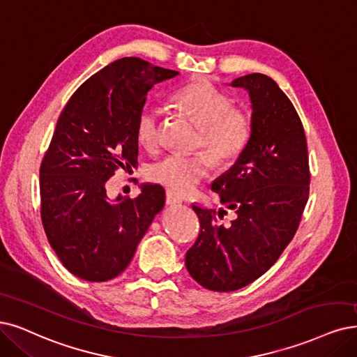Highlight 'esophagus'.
Returning a JSON list of instances; mask_svg holds the SVG:
<instances>
[{
    "instance_id": "esophagus-1",
    "label": "esophagus",
    "mask_w": 357,
    "mask_h": 357,
    "mask_svg": "<svg viewBox=\"0 0 357 357\" xmlns=\"http://www.w3.org/2000/svg\"><path fill=\"white\" fill-rule=\"evenodd\" d=\"M166 203H167L169 206L179 204V203H182V197H179V195L175 194L174 191L167 190V191H166Z\"/></svg>"
}]
</instances>
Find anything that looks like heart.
<instances>
[{
  "mask_svg": "<svg viewBox=\"0 0 357 357\" xmlns=\"http://www.w3.org/2000/svg\"><path fill=\"white\" fill-rule=\"evenodd\" d=\"M175 101L200 125L197 147L207 149L192 154L172 153L154 163L149 176L175 194H191L208 176L213 160L229 165L238 158L252 138L253 121L245 110L232 107V100L206 81H195L182 86ZM162 113L155 105L145 104L138 113L137 137L147 149L160 142Z\"/></svg>",
  "mask_w": 357,
  "mask_h": 357,
  "instance_id": "obj_1",
  "label": "heart"
}]
</instances>
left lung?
I'll list each match as a JSON object with an SVG mask.
<instances>
[{
    "instance_id": "1",
    "label": "left lung",
    "mask_w": 357,
    "mask_h": 357,
    "mask_svg": "<svg viewBox=\"0 0 357 357\" xmlns=\"http://www.w3.org/2000/svg\"><path fill=\"white\" fill-rule=\"evenodd\" d=\"M252 101V138L212 190L235 213L192 204L200 234L187 252L192 278L212 291H235L271 269L293 240L309 199V155L305 129L293 102L273 79L245 75L231 84Z\"/></svg>"
}]
</instances>
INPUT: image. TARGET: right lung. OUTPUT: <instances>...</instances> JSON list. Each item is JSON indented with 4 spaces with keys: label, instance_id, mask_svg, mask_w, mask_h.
<instances>
[{
    "label": "right lung",
    "instance_id": "right-lung-1",
    "mask_svg": "<svg viewBox=\"0 0 357 357\" xmlns=\"http://www.w3.org/2000/svg\"><path fill=\"white\" fill-rule=\"evenodd\" d=\"M179 75L138 57L105 66L79 86L59 117L39 169L41 219L63 266L102 282L130 263L165 206V190L144 183L137 199L109 200L117 169L138 165L137 119L149 91Z\"/></svg>",
    "mask_w": 357,
    "mask_h": 357
}]
</instances>
